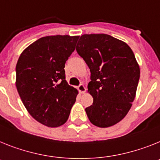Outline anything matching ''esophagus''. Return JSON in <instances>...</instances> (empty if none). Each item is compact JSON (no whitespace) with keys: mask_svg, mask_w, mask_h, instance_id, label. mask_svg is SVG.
Wrapping results in <instances>:
<instances>
[{"mask_svg":"<svg viewBox=\"0 0 160 160\" xmlns=\"http://www.w3.org/2000/svg\"><path fill=\"white\" fill-rule=\"evenodd\" d=\"M78 90H79V92H80V93H84L87 89H86V88L84 87V84H80V85H79V87H78Z\"/></svg>","mask_w":160,"mask_h":160,"instance_id":"34e87169","label":"esophagus"}]
</instances>
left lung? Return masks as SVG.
Returning <instances> with one entry per match:
<instances>
[{
  "label": "left lung",
  "mask_w": 160,
  "mask_h": 160,
  "mask_svg": "<svg viewBox=\"0 0 160 160\" xmlns=\"http://www.w3.org/2000/svg\"><path fill=\"white\" fill-rule=\"evenodd\" d=\"M76 51L88 64V91L93 103L85 109L95 126L105 128L124 118L131 108L140 77L134 52L126 42L109 34H84Z\"/></svg>",
  "instance_id": "obj_1"
}]
</instances>
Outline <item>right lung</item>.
<instances>
[{"label": "right lung", "instance_id": "right-lung-1", "mask_svg": "<svg viewBox=\"0 0 160 160\" xmlns=\"http://www.w3.org/2000/svg\"><path fill=\"white\" fill-rule=\"evenodd\" d=\"M79 36L39 38L23 51L16 65V87L22 103L36 121L58 127L68 119L78 91L65 80V63Z\"/></svg>", "mask_w": 160, "mask_h": 160}]
</instances>
